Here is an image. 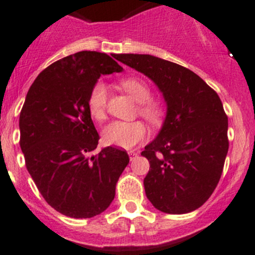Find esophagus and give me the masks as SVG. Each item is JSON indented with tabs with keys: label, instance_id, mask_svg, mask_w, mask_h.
Listing matches in <instances>:
<instances>
[{
	"label": "esophagus",
	"instance_id": "obj_1",
	"mask_svg": "<svg viewBox=\"0 0 255 255\" xmlns=\"http://www.w3.org/2000/svg\"><path fill=\"white\" fill-rule=\"evenodd\" d=\"M128 155H129L130 160H134L135 157L138 156V152L134 151V150H130V151H128Z\"/></svg>",
	"mask_w": 255,
	"mask_h": 255
}]
</instances>
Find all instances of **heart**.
<instances>
[{
    "label": "heart",
    "instance_id": "b5f03b06",
    "mask_svg": "<svg viewBox=\"0 0 255 255\" xmlns=\"http://www.w3.org/2000/svg\"><path fill=\"white\" fill-rule=\"evenodd\" d=\"M121 87L139 103L138 112L143 119L151 125H160L165 116V105L160 99L151 98V89L144 80L127 77L121 79ZM88 110L94 120L104 121L106 119L107 90L103 83H96L88 96ZM148 135V129L141 121L122 122L115 121L104 129V141L109 145L122 149H129L144 140Z\"/></svg>",
    "mask_w": 255,
    "mask_h": 255
}]
</instances>
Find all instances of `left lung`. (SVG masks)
<instances>
[{
  "instance_id": "obj_1",
  "label": "left lung",
  "mask_w": 255,
  "mask_h": 255,
  "mask_svg": "<svg viewBox=\"0 0 255 255\" xmlns=\"http://www.w3.org/2000/svg\"><path fill=\"white\" fill-rule=\"evenodd\" d=\"M115 58L149 77L167 103L162 129L141 151L150 163L146 197L166 214L200 208L215 191L229 151V122L219 95L191 69L170 61L133 53Z\"/></svg>"
}]
</instances>
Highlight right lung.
<instances>
[{"mask_svg":"<svg viewBox=\"0 0 255 255\" xmlns=\"http://www.w3.org/2000/svg\"><path fill=\"white\" fill-rule=\"evenodd\" d=\"M122 69L106 53L69 55L36 77L21 107L19 144L26 170L47 204L69 218L105 211L129 162L127 151L114 146L90 155L99 134L88 96L101 74Z\"/></svg>","mask_w":255,"mask_h":255,"instance_id":"obj_1","label":"right lung"}]
</instances>
